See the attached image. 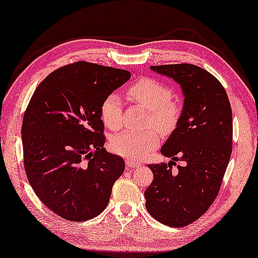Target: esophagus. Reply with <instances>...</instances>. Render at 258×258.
Listing matches in <instances>:
<instances>
[{"label": "esophagus", "instance_id": "34e87169", "mask_svg": "<svg viewBox=\"0 0 258 258\" xmlns=\"http://www.w3.org/2000/svg\"><path fill=\"white\" fill-rule=\"evenodd\" d=\"M125 163H126V166L130 167V168H139L142 165L140 162H133V161H131V160H126Z\"/></svg>", "mask_w": 258, "mask_h": 258}]
</instances>
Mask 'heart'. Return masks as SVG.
<instances>
[{"label":"heart","instance_id":"1","mask_svg":"<svg viewBox=\"0 0 258 258\" xmlns=\"http://www.w3.org/2000/svg\"><path fill=\"white\" fill-rule=\"evenodd\" d=\"M127 98L149 112L146 125L157 128L164 134L176 128L182 115V105L174 100L167 85L152 78H144L131 85L126 91ZM101 117L108 128L117 130L122 125V102L116 94H108L101 104ZM161 135L155 128L144 132L123 131L111 140V149L117 155L140 161L149 156L160 145Z\"/></svg>","mask_w":258,"mask_h":258}]
</instances>
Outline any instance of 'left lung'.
<instances>
[{
  "label": "left lung",
  "instance_id": "left-lung-1",
  "mask_svg": "<svg viewBox=\"0 0 258 258\" xmlns=\"http://www.w3.org/2000/svg\"><path fill=\"white\" fill-rule=\"evenodd\" d=\"M182 86L184 106L161 153L168 164H149L154 175L145 190L146 210L171 227L195 222L215 201L233 143V114L226 91L206 70L193 64L151 67ZM180 160L175 171L172 165Z\"/></svg>",
  "mask_w": 258,
  "mask_h": 258
}]
</instances>
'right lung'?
<instances>
[{"label": "right lung", "instance_id": "obj_1", "mask_svg": "<svg viewBox=\"0 0 258 258\" xmlns=\"http://www.w3.org/2000/svg\"><path fill=\"white\" fill-rule=\"evenodd\" d=\"M130 78L126 70L74 62L48 74L25 109L26 177L43 204L70 222L101 214L124 172L123 158L104 147L101 104Z\"/></svg>", "mask_w": 258, "mask_h": 258}]
</instances>
